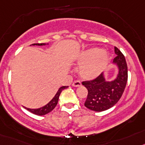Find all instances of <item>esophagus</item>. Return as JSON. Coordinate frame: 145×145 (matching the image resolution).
Segmentation results:
<instances>
[{
  "label": "esophagus",
  "instance_id": "obj_1",
  "mask_svg": "<svg viewBox=\"0 0 145 145\" xmlns=\"http://www.w3.org/2000/svg\"><path fill=\"white\" fill-rule=\"evenodd\" d=\"M72 85L74 86V87H79V86H81V85H82V84H81L80 81L75 80L74 82H73Z\"/></svg>",
  "mask_w": 145,
  "mask_h": 145
}]
</instances>
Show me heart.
I'll return each instance as SVG.
<instances>
[{
    "mask_svg": "<svg viewBox=\"0 0 145 145\" xmlns=\"http://www.w3.org/2000/svg\"><path fill=\"white\" fill-rule=\"evenodd\" d=\"M82 62L79 68L81 76L86 79H91L98 76L109 60V55L99 48H94L85 50L78 58Z\"/></svg>",
    "mask_w": 145,
    "mask_h": 145,
    "instance_id": "1",
    "label": "heart"
}]
</instances>
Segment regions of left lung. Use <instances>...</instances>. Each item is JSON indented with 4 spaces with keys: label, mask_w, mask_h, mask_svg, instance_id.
Listing matches in <instances>:
<instances>
[{
    "label": "left lung",
    "mask_w": 145,
    "mask_h": 145,
    "mask_svg": "<svg viewBox=\"0 0 145 145\" xmlns=\"http://www.w3.org/2000/svg\"><path fill=\"white\" fill-rule=\"evenodd\" d=\"M117 55L113 63L118 66V74L112 82H106L103 74L92 80L83 81L82 84L87 89L88 94L84 106L94 111H104L118 103L123 95L128 80V69L123 53L115 47Z\"/></svg>",
    "instance_id": "1"
}]
</instances>
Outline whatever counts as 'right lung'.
<instances>
[{"label":"right lung","instance_id":"1","mask_svg":"<svg viewBox=\"0 0 145 145\" xmlns=\"http://www.w3.org/2000/svg\"><path fill=\"white\" fill-rule=\"evenodd\" d=\"M45 45V43H34L32 44V45ZM69 87V86H63V87H60L59 89L58 90L57 93L56 94V95L54 96L53 99L50 100L46 105L40 108H37V109H30V108H25L27 110H29L31 113H34L35 115H37V116H43V115L47 114V113H50V111L54 109L56 106L57 103H58V98H59V96L61 95L62 90H63L64 89Z\"/></svg>","mask_w":145,"mask_h":145}]
</instances>
